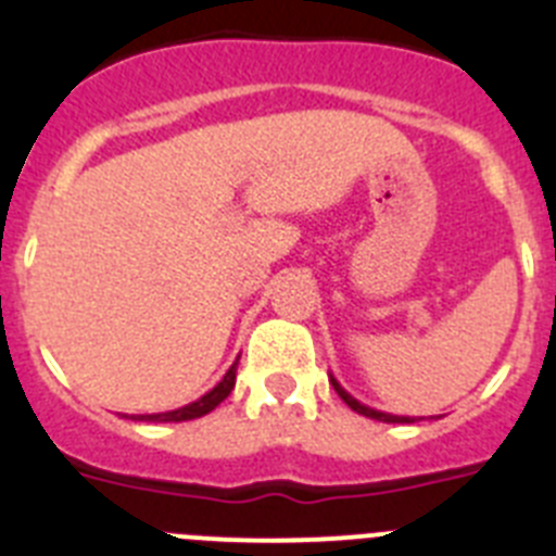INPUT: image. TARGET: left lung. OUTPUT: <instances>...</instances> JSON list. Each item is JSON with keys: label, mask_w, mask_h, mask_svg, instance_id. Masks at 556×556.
I'll list each match as a JSON object with an SVG mask.
<instances>
[{"label": "left lung", "mask_w": 556, "mask_h": 556, "mask_svg": "<svg viewBox=\"0 0 556 556\" xmlns=\"http://www.w3.org/2000/svg\"><path fill=\"white\" fill-rule=\"evenodd\" d=\"M328 378H331V384H333V390H337V395L342 397V401H345V404L351 406L353 412H358V415L370 417V420H381V424H415V417L390 415V412H378V409H372V406H365V404H362V401H356V397H353L351 392L345 390V387L339 384L337 378H333V376H328Z\"/></svg>", "instance_id": "obj_1"}]
</instances>
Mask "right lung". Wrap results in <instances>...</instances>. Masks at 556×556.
<instances>
[{
  "label": "right lung",
  "mask_w": 556,
  "mask_h": 556,
  "mask_svg": "<svg viewBox=\"0 0 556 556\" xmlns=\"http://www.w3.org/2000/svg\"><path fill=\"white\" fill-rule=\"evenodd\" d=\"M236 365H239V358H236L233 365H230V370L225 372L223 381H219L214 390L205 392L203 397H198V401H191V404L180 406V409H172V412H155V415H130V420H147V424H184V420H194V417L208 415V412L217 409L225 397L230 395V390H233Z\"/></svg>",
  "instance_id": "1"
}]
</instances>
